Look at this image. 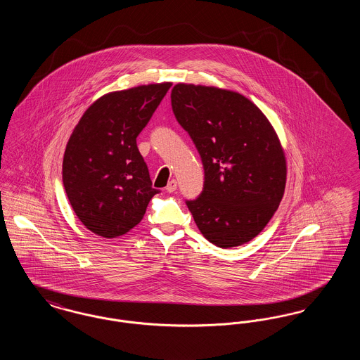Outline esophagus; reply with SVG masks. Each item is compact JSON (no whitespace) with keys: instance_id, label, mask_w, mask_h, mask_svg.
Wrapping results in <instances>:
<instances>
[{"instance_id":"obj_1","label":"esophagus","mask_w":360,"mask_h":360,"mask_svg":"<svg viewBox=\"0 0 360 360\" xmlns=\"http://www.w3.org/2000/svg\"><path fill=\"white\" fill-rule=\"evenodd\" d=\"M166 190H167L169 193H174V191L176 190V181H175V179L169 181V184H167V186H166Z\"/></svg>"}]
</instances>
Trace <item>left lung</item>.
Masks as SVG:
<instances>
[{
    "instance_id": "obj_1",
    "label": "left lung",
    "mask_w": 360,
    "mask_h": 360,
    "mask_svg": "<svg viewBox=\"0 0 360 360\" xmlns=\"http://www.w3.org/2000/svg\"><path fill=\"white\" fill-rule=\"evenodd\" d=\"M172 112L201 156L205 181L186 201L205 239L220 248L257 236L285 193L286 159L273 125L236 91L178 84Z\"/></svg>"
}]
</instances>
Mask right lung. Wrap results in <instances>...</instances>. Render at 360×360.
<instances>
[{
    "mask_svg": "<svg viewBox=\"0 0 360 360\" xmlns=\"http://www.w3.org/2000/svg\"><path fill=\"white\" fill-rule=\"evenodd\" d=\"M172 84L108 93L81 117L63 156V186L77 217L93 233L117 238L141 221L153 188L136 137Z\"/></svg>",
    "mask_w": 360,
    "mask_h": 360,
    "instance_id": "1",
    "label": "right lung"
}]
</instances>
